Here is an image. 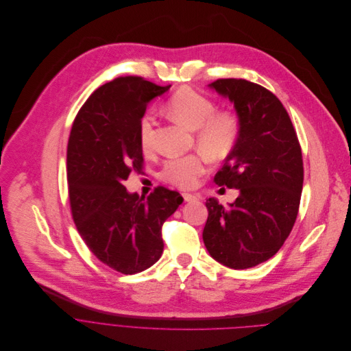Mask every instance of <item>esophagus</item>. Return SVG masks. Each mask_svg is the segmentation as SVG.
<instances>
[{"mask_svg": "<svg viewBox=\"0 0 351 351\" xmlns=\"http://www.w3.org/2000/svg\"><path fill=\"white\" fill-rule=\"evenodd\" d=\"M182 197H184L185 202H195V200H197V196H196V195L188 193V192H184V193H182Z\"/></svg>", "mask_w": 351, "mask_h": 351, "instance_id": "obj_1", "label": "esophagus"}]
</instances>
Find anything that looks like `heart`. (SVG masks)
Wrapping results in <instances>:
<instances>
[{"label":"heart","mask_w":351,"mask_h":351,"mask_svg":"<svg viewBox=\"0 0 351 351\" xmlns=\"http://www.w3.org/2000/svg\"><path fill=\"white\" fill-rule=\"evenodd\" d=\"M167 110L178 123L195 130L196 144L207 155L224 158L235 148L241 134L239 117L230 110H216V104L208 97L185 87L169 98ZM154 124L151 113H145L139 120V147L144 152L151 149ZM206 169L207 158L202 152H195L165 160L159 178L173 186L192 188Z\"/></svg>","instance_id":"obj_1"}]
</instances>
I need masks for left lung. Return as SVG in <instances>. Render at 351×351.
I'll return each instance as SVG.
<instances>
[{"label": "left lung", "mask_w": 351, "mask_h": 351, "mask_svg": "<svg viewBox=\"0 0 351 351\" xmlns=\"http://www.w3.org/2000/svg\"><path fill=\"white\" fill-rule=\"evenodd\" d=\"M210 87L234 102L241 120L238 143L215 176L217 185L237 188L239 196L230 206L206 200L203 242L219 263L245 269L271 258L295 226L302 148L287 109L269 90L245 79H219Z\"/></svg>", "instance_id": "obj_1"}]
</instances>
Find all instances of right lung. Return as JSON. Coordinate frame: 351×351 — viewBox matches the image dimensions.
Returning a JSON list of instances; mask_svg holds the SVG:
<instances>
[{
    "mask_svg": "<svg viewBox=\"0 0 351 351\" xmlns=\"http://www.w3.org/2000/svg\"><path fill=\"white\" fill-rule=\"evenodd\" d=\"M171 86L138 76L117 77L80 108L67 143V188L76 228L94 256L124 275L141 272L162 256L165 221L182 203L158 186L145 199L123 181L144 169L138 125L151 99Z\"/></svg>",
    "mask_w": 351,
    "mask_h": 351,
    "instance_id": "right-lung-1",
    "label": "right lung"
}]
</instances>
